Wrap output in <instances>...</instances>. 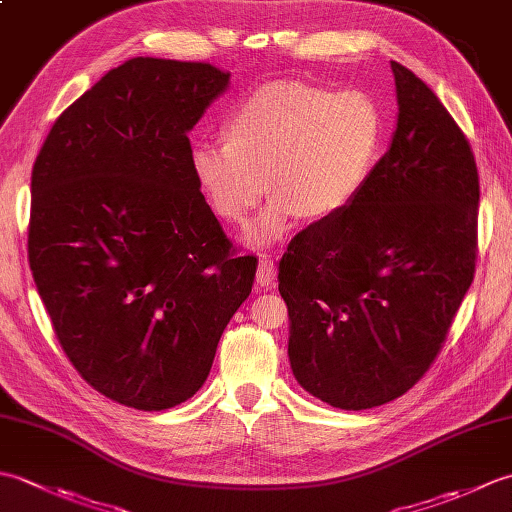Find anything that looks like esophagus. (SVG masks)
Wrapping results in <instances>:
<instances>
[{"label":"esophagus","mask_w":512,"mask_h":512,"mask_svg":"<svg viewBox=\"0 0 512 512\" xmlns=\"http://www.w3.org/2000/svg\"><path fill=\"white\" fill-rule=\"evenodd\" d=\"M275 264L273 259H270L268 255H262L259 257V266H257V286L259 288H273L275 286Z\"/></svg>","instance_id":"1"}]
</instances>
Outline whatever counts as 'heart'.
<instances>
[{
    "label": "heart",
    "instance_id": "b5f03b06",
    "mask_svg": "<svg viewBox=\"0 0 512 512\" xmlns=\"http://www.w3.org/2000/svg\"><path fill=\"white\" fill-rule=\"evenodd\" d=\"M224 136L193 143V178L213 213L233 224L273 191L246 231L250 244L266 246L299 215L325 222L361 198L383 145V112L361 90L277 81L233 107Z\"/></svg>",
    "mask_w": 512,
    "mask_h": 512
}]
</instances>
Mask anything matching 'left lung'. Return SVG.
<instances>
[{
  "label": "left lung",
  "instance_id": "1",
  "mask_svg": "<svg viewBox=\"0 0 512 512\" xmlns=\"http://www.w3.org/2000/svg\"><path fill=\"white\" fill-rule=\"evenodd\" d=\"M398 127L350 209L279 262L292 374L332 407L394 400L436 361L477 262L480 176L438 96L391 61Z\"/></svg>",
  "mask_w": 512,
  "mask_h": 512
}]
</instances>
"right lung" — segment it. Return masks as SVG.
<instances>
[{"instance_id":"obj_1","label":"right lung","mask_w":512,"mask_h":512,"mask_svg":"<svg viewBox=\"0 0 512 512\" xmlns=\"http://www.w3.org/2000/svg\"><path fill=\"white\" fill-rule=\"evenodd\" d=\"M204 61L136 57L57 121L32 167L28 264L81 378L125 407L189 400L253 290L193 178L189 132L228 85Z\"/></svg>"}]
</instances>
